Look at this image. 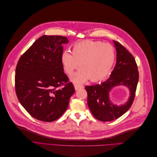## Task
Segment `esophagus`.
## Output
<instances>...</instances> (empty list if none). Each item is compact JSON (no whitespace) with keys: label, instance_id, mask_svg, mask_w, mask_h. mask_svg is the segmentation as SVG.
Returning a JSON list of instances; mask_svg holds the SVG:
<instances>
[{"label":"esophagus","instance_id":"34e87169","mask_svg":"<svg viewBox=\"0 0 157 157\" xmlns=\"http://www.w3.org/2000/svg\"><path fill=\"white\" fill-rule=\"evenodd\" d=\"M74 86H75V90H79L80 88H83V86H81V85H78V84H76L74 85Z\"/></svg>","mask_w":157,"mask_h":157}]
</instances>
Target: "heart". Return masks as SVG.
Wrapping results in <instances>:
<instances>
[{
    "instance_id": "heart-1",
    "label": "heart",
    "mask_w": 157,
    "mask_h": 157,
    "mask_svg": "<svg viewBox=\"0 0 157 157\" xmlns=\"http://www.w3.org/2000/svg\"><path fill=\"white\" fill-rule=\"evenodd\" d=\"M71 54L63 52L61 63L64 72L72 75L79 67L80 69L71 80L76 83H82L90 78L97 82L107 77L115 62L116 52L113 46L100 41L86 40L79 42L72 47Z\"/></svg>"
}]
</instances>
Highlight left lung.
Listing matches in <instances>:
<instances>
[{
	"instance_id": "left-lung-1",
	"label": "left lung",
	"mask_w": 157,
	"mask_h": 157,
	"mask_svg": "<svg viewBox=\"0 0 157 157\" xmlns=\"http://www.w3.org/2000/svg\"><path fill=\"white\" fill-rule=\"evenodd\" d=\"M113 42L117 50V63L110 77L100 84L85 87L90 111L96 119L103 122L117 119L127 112L134 101L139 80V72L134 56L120 42ZM118 85H125L131 91L128 101L121 106L113 105L108 98L111 89Z\"/></svg>"
}]
</instances>
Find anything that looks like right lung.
I'll use <instances>...</instances> for the list:
<instances>
[{"instance_id": "right-lung-1", "label": "right lung", "mask_w": 157, "mask_h": 157, "mask_svg": "<svg viewBox=\"0 0 157 157\" xmlns=\"http://www.w3.org/2000/svg\"><path fill=\"white\" fill-rule=\"evenodd\" d=\"M68 42L63 36H42L17 62V97L28 113L37 120L52 122L58 119L67 109L75 92L73 84L64 73L61 63L62 44Z\"/></svg>"}]
</instances>
